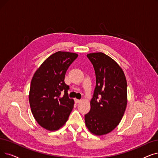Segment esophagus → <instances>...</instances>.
<instances>
[{
    "label": "esophagus",
    "instance_id": "esophagus-1",
    "mask_svg": "<svg viewBox=\"0 0 158 158\" xmlns=\"http://www.w3.org/2000/svg\"><path fill=\"white\" fill-rule=\"evenodd\" d=\"M81 101V99H75V102H76V103H79V102H80Z\"/></svg>",
    "mask_w": 158,
    "mask_h": 158
}]
</instances>
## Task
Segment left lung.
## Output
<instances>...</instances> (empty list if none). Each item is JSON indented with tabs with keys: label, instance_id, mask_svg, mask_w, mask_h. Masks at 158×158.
I'll list each match as a JSON object with an SVG mask.
<instances>
[{
	"label": "left lung",
	"instance_id": "1",
	"mask_svg": "<svg viewBox=\"0 0 158 158\" xmlns=\"http://www.w3.org/2000/svg\"><path fill=\"white\" fill-rule=\"evenodd\" d=\"M94 66L96 86L90 101L91 108L85 115L88 129L96 135L112 132L121 121L127 104V83L119 64L106 54L87 55Z\"/></svg>",
	"mask_w": 158,
	"mask_h": 158
}]
</instances>
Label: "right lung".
Returning <instances> with one entry per match:
<instances>
[{
  "label": "right lung",
  "mask_w": 158,
  "mask_h": 158,
  "mask_svg": "<svg viewBox=\"0 0 158 158\" xmlns=\"http://www.w3.org/2000/svg\"><path fill=\"white\" fill-rule=\"evenodd\" d=\"M78 55L57 52L48 57L34 73L29 101L34 118L44 128L53 131L66 122L74 105L68 97L69 86L64 83L66 70ZM62 93L63 96H60Z\"/></svg>",
  "instance_id": "1"
}]
</instances>
